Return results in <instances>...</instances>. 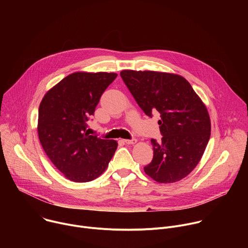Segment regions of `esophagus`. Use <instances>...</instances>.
Returning <instances> with one entry per match:
<instances>
[{"label":"esophagus","mask_w":248,"mask_h":248,"mask_svg":"<svg viewBox=\"0 0 248 248\" xmlns=\"http://www.w3.org/2000/svg\"><path fill=\"white\" fill-rule=\"evenodd\" d=\"M124 142L126 144H135L137 142V140L135 138H132V139H125Z\"/></svg>","instance_id":"34e87169"}]
</instances>
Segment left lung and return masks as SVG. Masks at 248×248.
Listing matches in <instances>:
<instances>
[{
    "instance_id": "left-lung-1",
    "label": "left lung",
    "mask_w": 248,
    "mask_h": 248,
    "mask_svg": "<svg viewBox=\"0 0 248 248\" xmlns=\"http://www.w3.org/2000/svg\"><path fill=\"white\" fill-rule=\"evenodd\" d=\"M121 77L143 112H158L161 142L151 139L153 159L144 171L160 184L183 180L199 163L211 134L205 104L183 77L124 69Z\"/></svg>"
}]
</instances>
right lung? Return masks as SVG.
<instances>
[{
  "label": "right lung",
  "mask_w": 248,
  "mask_h": 248,
  "mask_svg": "<svg viewBox=\"0 0 248 248\" xmlns=\"http://www.w3.org/2000/svg\"><path fill=\"white\" fill-rule=\"evenodd\" d=\"M117 77L114 73H74L53 86L40 103V143L69 181L87 183L97 179L117 150L116 140L89 135L86 129L101 95Z\"/></svg>",
  "instance_id": "add662e5"
}]
</instances>
